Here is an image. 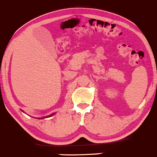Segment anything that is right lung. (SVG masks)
Returning a JSON list of instances; mask_svg holds the SVG:
<instances>
[{
    "mask_svg": "<svg viewBox=\"0 0 157 157\" xmlns=\"http://www.w3.org/2000/svg\"><path fill=\"white\" fill-rule=\"evenodd\" d=\"M53 115H55V113H52V114H51V115L47 116V117H41V118H39V119H44V118H45V117H51V116H53Z\"/></svg>",
    "mask_w": 157,
    "mask_h": 157,
    "instance_id": "add662e5",
    "label": "right lung"
}]
</instances>
